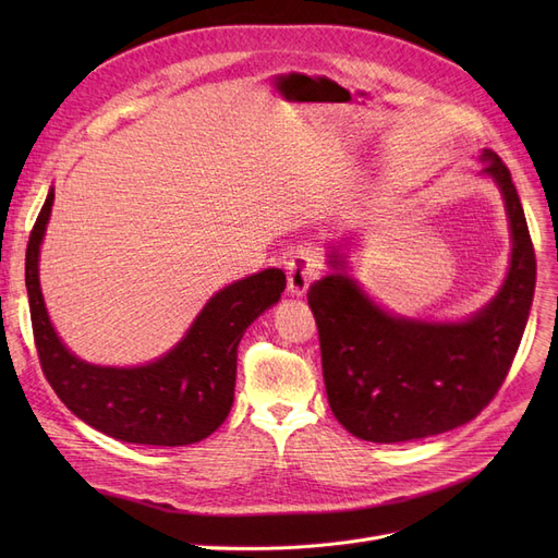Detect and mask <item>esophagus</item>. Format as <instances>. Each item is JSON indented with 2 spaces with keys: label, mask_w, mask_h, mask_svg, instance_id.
<instances>
[{
  "label": "esophagus",
  "mask_w": 558,
  "mask_h": 558,
  "mask_svg": "<svg viewBox=\"0 0 558 558\" xmlns=\"http://www.w3.org/2000/svg\"><path fill=\"white\" fill-rule=\"evenodd\" d=\"M286 275H289V293L302 298L320 275V256L312 248H298L295 256L286 263Z\"/></svg>",
  "instance_id": "1"
}]
</instances>
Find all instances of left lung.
<instances>
[{
  "mask_svg": "<svg viewBox=\"0 0 558 558\" xmlns=\"http://www.w3.org/2000/svg\"><path fill=\"white\" fill-rule=\"evenodd\" d=\"M510 221V269L496 298L463 320H421L386 312L328 253L332 275L307 291L335 418L367 442H410L475 418L498 393L526 328L535 251L510 170L482 150Z\"/></svg>",
  "mask_w": 558,
  "mask_h": 558,
  "instance_id": "1",
  "label": "left lung"
}]
</instances>
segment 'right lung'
I'll return each instance as SVG.
<instances>
[{
	"mask_svg": "<svg viewBox=\"0 0 558 558\" xmlns=\"http://www.w3.org/2000/svg\"><path fill=\"white\" fill-rule=\"evenodd\" d=\"M53 197L50 189L25 256L32 330L48 384L81 421L121 442L183 447L205 440L232 408L242 335L277 305L286 275L269 267L214 293L181 340L156 361L137 367L93 365L62 344L41 295L39 251Z\"/></svg>",
	"mask_w": 558,
	"mask_h": 558,
	"instance_id": "obj_1",
	"label": "right lung"
}]
</instances>
